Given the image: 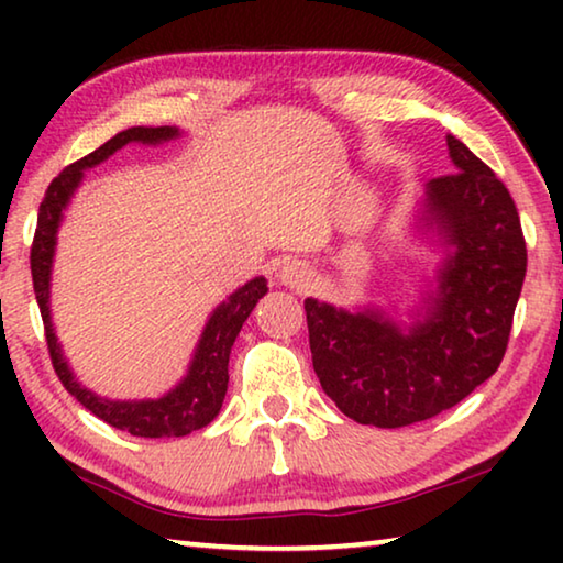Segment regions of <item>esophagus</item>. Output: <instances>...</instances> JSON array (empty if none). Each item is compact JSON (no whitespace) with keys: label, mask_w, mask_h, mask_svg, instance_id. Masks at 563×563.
Wrapping results in <instances>:
<instances>
[{"label":"esophagus","mask_w":563,"mask_h":563,"mask_svg":"<svg viewBox=\"0 0 563 563\" xmlns=\"http://www.w3.org/2000/svg\"><path fill=\"white\" fill-rule=\"evenodd\" d=\"M280 283L285 285V288H295V290H302L308 288V283L312 280V271L308 263L302 261H292V263H285L280 268Z\"/></svg>","instance_id":"34e87169"}]
</instances>
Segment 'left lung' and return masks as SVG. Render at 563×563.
Masks as SVG:
<instances>
[{
	"label": "left lung",
	"mask_w": 563,
	"mask_h": 563,
	"mask_svg": "<svg viewBox=\"0 0 563 563\" xmlns=\"http://www.w3.org/2000/svg\"><path fill=\"white\" fill-rule=\"evenodd\" d=\"M456 174L427 184L422 223L444 245L424 318L399 328L379 308L305 300L312 367L360 424L407 427L462 402L497 373L527 275L517 206L494 170L446 136Z\"/></svg>",
	"instance_id": "8db88e82"
}]
</instances>
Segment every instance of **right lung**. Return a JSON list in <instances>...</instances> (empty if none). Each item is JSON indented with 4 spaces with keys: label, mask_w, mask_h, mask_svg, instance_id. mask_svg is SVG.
Returning <instances> with one entry per match:
<instances>
[{
    "label": "right lung",
    "mask_w": 563,
    "mask_h": 563,
    "mask_svg": "<svg viewBox=\"0 0 563 563\" xmlns=\"http://www.w3.org/2000/svg\"><path fill=\"white\" fill-rule=\"evenodd\" d=\"M180 131L176 126H133L117 133L107 144L91 151L89 156L74 161L56 176L49 188H46L44 201L40 206V218H36V233L32 243V280L36 302H40L46 345H49L52 365L59 375L66 393L74 395L79 402L97 415L103 422L117 427L121 432L133 437H184L196 430H201L213 417L221 412L225 389H228V357L231 347L241 332L243 322L251 316L255 302L268 292L265 278H253L238 288L231 298L223 300L208 318L203 335L198 340L194 360H190L188 373L180 383L158 399H107L93 395L91 389L76 383L74 373L66 365L62 355L59 342L54 335L52 312H49V285H52V261L56 247V231L62 223V211L69 206L74 190L79 188L84 178V168H91L107 161L111 154H117L121 146L133 144H164V141L178 139Z\"/></svg>",
    "instance_id": "add662e5"
}]
</instances>
